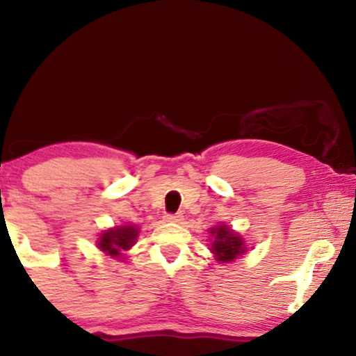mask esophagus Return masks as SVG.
<instances>
[{"mask_svg":"<svg viewBox=\"0 0 356 356\" xmlns=\"http://www.w3.org/2000/svg\"><path fill=\"white\" fill-rule=\"evenodd\" d=\"M183 220L181 213H167L165 216V222H173V223H179Z\"/></svg>","mask_w":356,"mask_h":356,"instance_id":"obj_1","label":"esophagus"}]
</instances>
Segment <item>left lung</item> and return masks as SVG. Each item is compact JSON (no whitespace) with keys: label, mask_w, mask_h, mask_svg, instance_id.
Masks as SVG:
<instances>
[{"label":"left lung","mask_w":356,"mask_h":356,"mask_svg":"<svg viewBox=\"0 0 356 356\" xmlns=\"http://www.w3.org/2000/svg\"><path fill=\"white\" fill-rule=\"evenodd\" d=\"M211 236L213 238L211 251L213 252L217 261L220 262H232L238 256L246 252V243L243 238L232 230L230 227L220 225L211 228Z\"/></svg>","instance_id":"obj_1"}]
</instances>
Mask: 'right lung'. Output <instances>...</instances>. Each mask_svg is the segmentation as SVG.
Returning a JSON list of instances; mask_svg holds the SVG:
<instances>
[{"label":"right lung","mask_w":356,"mask_h":356,"mask_svg":"<svg viewBox=\"0 0 356 356\" xmlns=\"http://www.w3.org/2000/svg\"><path fill=\"white\" fill-rule=\"evenodd\" d=\"M138 235L139 228L136 225H118L102 233L99 241H97V246L105 254L121 259L123 251H128L134 245Z\"/></svg>","instance_id":"right-lung-1"}]
</instances>
